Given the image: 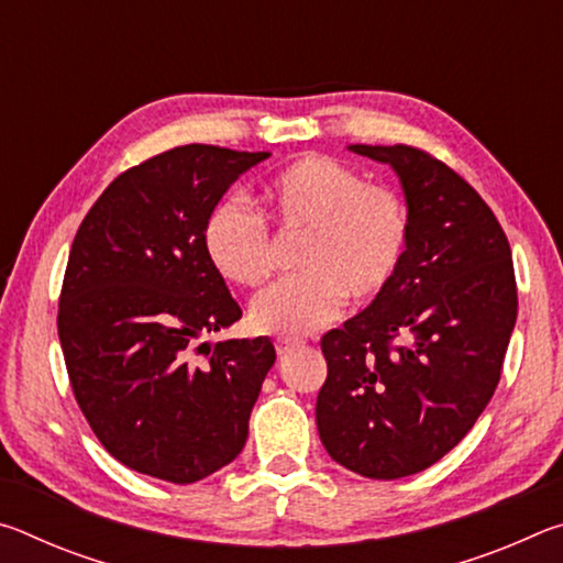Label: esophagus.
I'll return each instance as SVG.
<instances>
[{
  "mask_svg": "<svg viewBox=\"0 0 563 563\" xmlns=\"http://www.w3.org/2000/svg\"><path fill=\"white\" fill-rule=\"evenodd\" d=\"M298 347H300V342H298V340H285V338L275 340V352H278L280 357L290 355V352H292V350H298Z\"/></svg>",
  "mask_w": 563,
  "mask_h": 563,
  "instance_id": "obj_1",
  "label": "esophagus"
}]
</instances>
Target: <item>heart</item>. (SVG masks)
Masks as SVG:
<instances>
[{
	"instance_id": "obj_1",
	"label": "heart",
	"mask_w": 563,
	"mask_h": 563,
	"mask_svg": "<svg viewBox=\"0 0 563 563\" xmlns=\"http://www.w3.org/2000/svg\"><path fill=\"white\" fill-rule=\"evenodd\" d=\"M263 201L280 233L305 241L295 258L300 275L273 285L251 305L255 332L305 338L335 320L345 298L373 302L393 288L412 241V213L397 188L365 184L332 156L305 154L265 184ZM201 241L223 280L258 288L271 278V233L245 203H216Z\"/></svg>"
}]
</instances>
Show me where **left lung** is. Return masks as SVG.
<instances>
[{
  "mask_svg": "<svg viewBox=\"0 0 563 563\" xmlns=\"http://www.w3.org/2000/svg\"><path fill=\"white\" fill-rule=\"evenodd\" d=\"M402 180L412 241L383 298L322 335L316 419L328 454L399 479L454 450L499 385L517 322L511 247L484 198L424 148L350 146Z\"/></svg>",
  "mask_w": 563,
  "mask_h": 563,
  "instance_id": "1",
  "label": "left lung"
}]
</instances>
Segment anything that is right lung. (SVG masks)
Listing matches in <instances>:
<instances>
[{
	"label": "right lung",
	"mask_w": 563,
	"mask_h": 563,
	"mask_svg": "<svg viewBox=\"0 0 563 563\" xmlns=\"http://www.w3.org/2000/svg\"><path fill=\"white\" fill-rule=\"evenodd\" d=\"M263 158L208 144L164 151L113 178L76 231L56 312L66 373L91 432L133 472L194 484L247 440L273 342L198 345L206 365L190 347L243 316L201 233Z\"/></svg>",
	"instance_id": "obj_1"
}]
</instances>
